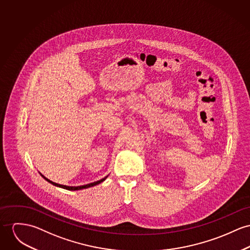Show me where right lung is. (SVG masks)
<instances>
[{
  "mask_svg": "<svg viewBox=\"0 0 250 250\" xmlns=\"http://www.w3.org/2000/svg\"><path fill=\"white\" fill-rule=\"evenodd\" d=\"M41 174V176L45 180V181H47L48 183H50L51 185H53V186H55V187H57V188H63V189H66V190H70V191H75V190H82V189H85V188H92V187H95L97 185H99V184H101V183H103L107 177H108V175L107 176H105L104 178H103V179H101V180H99V181H96V182H93V183H90V184H87V185H83V186H79V187H68V186H64V185H60V184H57V183H54V182H52V181H50L49 179H47L46 177H44L42 173H40Z\"/></svg>",
  "mask_w": 250,
  "mask_h": 250,
  "instance_id": "1",
  "label": "right lung"
}]
</instances>
